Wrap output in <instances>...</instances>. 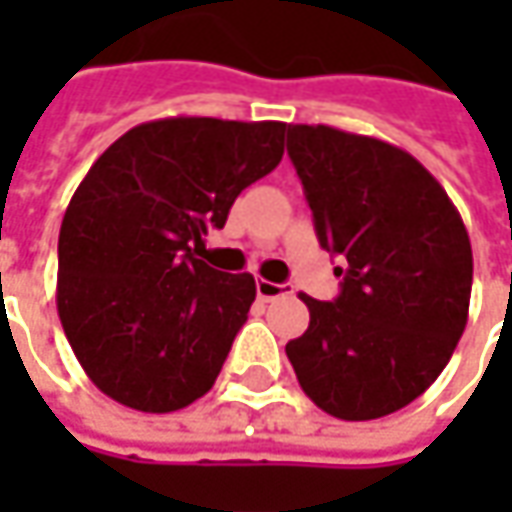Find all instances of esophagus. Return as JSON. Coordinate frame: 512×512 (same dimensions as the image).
Returning a JSON list of instances; mask_svg holds the SVG:
<instances>
[{
	"mask_svg": "<svg viewBox=\"0 0 512 512\" xmlns=\"http://www.w3.org/2000/svg\"><path fill=\"white\" fill-rule=\"evenodd\" d=\"M287 293H293L290 285H276V282H267V279H259V282H256V296H259L262 302H273V299L287 296Z\"/></svg>",
	"mask_w": 512,
	"mask_h": 512,
	"instance_id": "obj_1",
	"label": "esophagus"
}]
</instances>
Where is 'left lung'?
Wrapping results in <instances>:
<instances>
[{
  "label": "left lung",
  "mask_w": 512,
  "mask_h": 512,
  "mask_svg": "<svg viewBox=\"0 0 512 512\" xmlns=\"http://www.w3.org/2000/svg\"><path fill=\"white\" fill-rule=\"evenodd\" d=\"M319 245L342 290L305 299L285 353L305 396L344 422L382 419L439 379L462 339L473 250L462 216L419 159L330 125H287Z\"/></svg>",
  "instance_id": "obj_1"
}]
</instances>
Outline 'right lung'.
<instances>
[{
  "instance_id": "obj_1",
  "label": "right lung",
  "mask_w": 512,
  "mask_h": 512,
  "mask_svg": "<svg viewBox=\"0 0 512 512\" xmlns=\"http://www.w3.org/2000/svg\"><path fill=\"white\" fill-rule=\"evenodd\" d=\"M285 122L170 116L88 170L59 230L56 310L113 402L173 413L213 387L256 299L250 273L196 259L236 196L282 162Z\"/></svg>"
}]
</instances>
